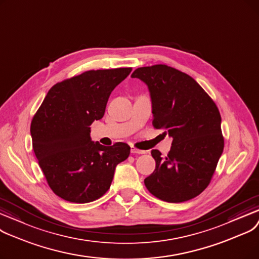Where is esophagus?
<instances>
[{"label":"esophagus","mask_w":259,"mask_h":259,"mask_svg":"<svg viewBox=\"0 0 259 259\" xmlns=\"http://www.w3.org/2000/svg\"><path fill=\"white\" fill-rule=\"evenodd\" d=\"M131 153H133V154H145V151H143V150H138V149H136V147L132 146V147H131Z\"/></svg>","instance_id":"esophagus-1"}]
</instances>
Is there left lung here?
<instances>
[{
    "instance_id": "left-lung-1",
    "label": "left lung",
    "mask_w": 259,
    "mask_h": 259,
    "mask_svg": "<svg viewBox=\"0 0 259 259\" xmlns=\"http://www.w3.org/2000/svg\"><path fill=\"white\" fill-rule=\"evenodd\" d=\"M132 78L149 89L154 127L173 138L167 157L152 151L156 167L145 187L163 201H188L208 186L224 152L219 110L198 83L173 67H140Z\"/></svg>"
}]
</instances>
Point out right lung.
I'll list each match as a JSON object with an SVG mask.
<instances>
[{"label":"right lung","mask_w":259,"mask_h":259,"mask_svg":"<svg viewBox=\"0 0 259 259\" xmlns=\"http://www.w3.org/2000/svg\"><path fill=\"white\" fill-rule=\"evenodd\" d=\"M131 67L89 70L55 84L33 116L34 155L53 192L75 203L103 196L117 164L127 159L123 142L104 146L91 138V125L104 116L108 98Z\"/></svg>","instance_id":"1"}]
</instances>
